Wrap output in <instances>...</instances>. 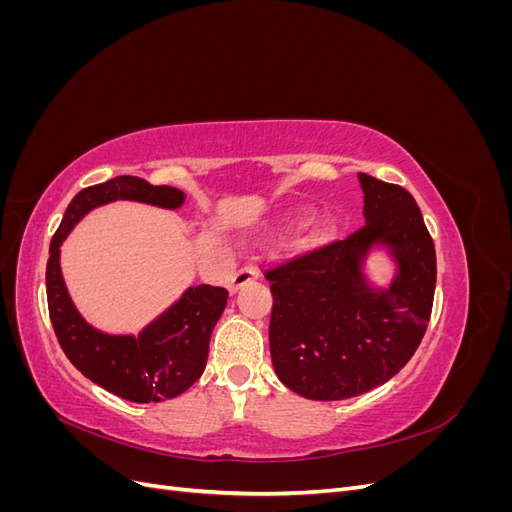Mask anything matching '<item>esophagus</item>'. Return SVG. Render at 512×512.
Segmentation results:
<instances>
[{
    "mask_svg": "<svg viewBox=\"0 0 512 512\" xmlns=\"http://www.w3.org/2000/svg\"><path fill=\"white\" fill-rule=\"evenodd\" d=\"M256 277H258V269H256L254 265H245V267H241L235 275L230 277L228 288H230V292H237V290H239V288H243L245 284L254 282Z\"/></svg>",
    "mask_w": 512,
    "mask_h": 512,
    "instance_id": "obj_1",
    "label": "esophagus"
}]
</instances>
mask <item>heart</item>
I'll use <instances>...</instances> for the list:
<instances>
[{
  "label": "heart",
  "mask_w": 512,
  "mask_h": 512,
  "mask_svg": "<svg viewBox=\"0 0 512 512\" xmlns=\"http://www.w3.org/2000/svg\"><path fill=\"white\" fill-rule=\"evenodd\" d=\"M329 235H331V228H327V226H324V228H320V230L316 232V237H314V241H316V243H320V241H324V239H329Z\"/></svg>",
  "instance_id": "b5f03b06"
}]
</instances>
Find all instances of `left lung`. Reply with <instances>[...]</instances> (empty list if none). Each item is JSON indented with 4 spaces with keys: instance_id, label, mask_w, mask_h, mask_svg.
<instances>
[{
    "instance_id": "left-lung-1",
    "label": "left lung",
    "mask_w": 512,
    "mask_h": 512,
    "mask_svg": "<svg viewBox=\"0 0 512 512\" xmlns=\"http://www.w3.org/2000/svg\"><path fill=\"white\" fill-rule=\"evenodd\" d=\"M365 226L265 271L273 309L275 374L316 401L363 395L404 367L427 331L436 290V247L408 190L359 173ZM376 242L398 262L386 291L360 265Z\"/></svg>"
}]
</instances>
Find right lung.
Wrapping results in <instances>:
<instances>
[{
    "label": "right lung",
    "instance_id": "1",
    "mask_svg": "<svg viewBox=\"0 0 512 512\" xmlns=\"http://www.w3.org/2000/svg\"><path fill=\"white\" fill-rule=\"evenodd\" d=\"M113 200H138L177 209L183 205L185 194L170 185H151L132 175L89 185L76 194L53 235L46 262L51 324L70 363L108 393L136 404L173 399L203 376L211 331L224 312L228 290L209 284L188 288L173 307H168L138 337L106 335L87 324L76 312L61 277L59 245L85 213Z\"/></svg>",
    "mask_w": 512,
    "mask_h": 512
}]
</instances>
